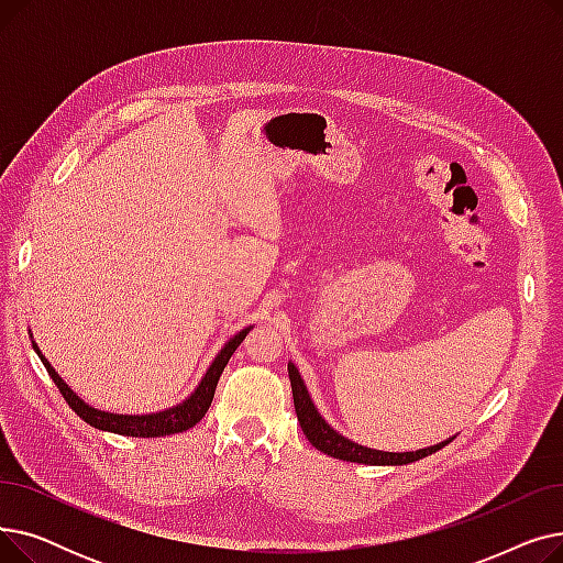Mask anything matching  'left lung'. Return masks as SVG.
I'll list each match as a JSON object with an SVG mask.
<instances>
[{"instance_id":"left-lung-1","label":"left lung","mask_w":563,"mask_h":563,"mask_svg":"<svg viewBox=\"0 0 563 563\" xmlns=\"http://www.w3.org/2000/svg\"><path fill=\"white\" fill-rule=\"evenodd\" d=\"M287 372H289V380H291L294 408H297V418H299V424H301L306 438L312 442V448H317L319 452L329 454L333 459L351 461V463H367V465H406V463H412V461H420V459L442 450L452 442V438H450L445 442H438V445H433V448L418 450V452H401V454L363 448V445H358V442H353V440L340 435L335 429H331L327 424V420L319 416L306 386H303L299 369L289 363Z\"/></svg>"}]
</instances>
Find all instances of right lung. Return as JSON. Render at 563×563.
I'll return each instance as SVG.
<instances>
[{
    "label": "right lung",
    "mask_w": 563,
    "mask_h": 563,
    "mask_svg": "<svg viewBox=\"0 0 563 563\" xmlns=\"http://www.w3.org/2000/svg\"><path fill=\"white\" fill-rule=\"evenodd\" d=\"M251 327L236 333L223 349L219 356L214 358V363L210 365V369H207V374L202 376L200 386L194 390V395L183 401L180 406L175 408H168V410H162V412H151V416H113V412H104V410H98V408H91L88 404H84L68 386L62 380V376H58L52 365L41 356H38L47 369V374L52 376V380L56 383V388L62 390L64 399L68 401V406L77 412V416L88 422L96 429H102V431H111V433H121V435H132V438H159V435H170V433H183L191 427H196L202 418L207 408L212 406V399H214V390H217V383H219V376L221 372L225 369L230 356L234 353V349L240 346L244 342V338L249 335Z\"/></svg>",
    "instance_id": "1"
}]
</instances>
